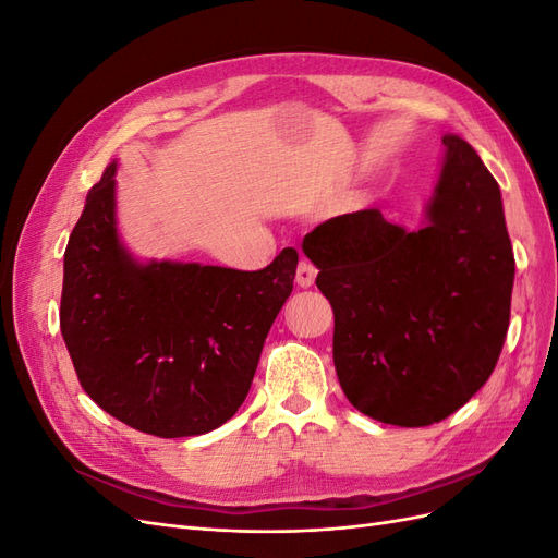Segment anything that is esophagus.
I'll return each instance as SVG.
<instances>
[{"label": "esophagus", "mask_w": 558, "mask_h": 558, "mask_svg": "<svg viewBox=\"0 0 558 558\" xmlns=\"http://www.w3.org/2000/svg\"><path fill=\"white\" fill-rule=\"evenodd\" d=\"M316 275H318V269H316L310 260H300V263H298L295 281H298V286H302V289H310V286H314Z\"/></svg>", "instance_id": "34e87169"}]
</instances>
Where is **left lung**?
<instances>
[{
  "label": "left lung",
  "instance_id": "8db88e82",
  "mask_svg": "<svg viewBox=\"0 0 558 558\" xmlns=\"http://www.w3.org/2000/svg\"><path fill=\"white\" fill-rule=\"evenodd\" d=\"M426 226L379 209L302 240L335 312L332 361L349 402L381 424L447 418L492 377L510 326L514 253L500 189L465 140L445 134Z\"/></svg>",
  "mask_w": 558,
  "mask_h": 558
}]
</instances>
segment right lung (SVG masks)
I'll use <instances>...</instances> for the list:
<instances>
[{"instance_id": "1", "label": "right lung", "mask_w": 558, "mask_h": 558, "mask_svg": "<svg viewBox=\"0 0 558 558\" xmlns=\"http://www.w3.org/2000/svg\"><path fill=\"white\" fill-rule=\"evenodd\" d=\"M111 162L64 251L60 330L99 408L158 437L209 433L240 410L293 291L298 251L258 272L134 260L118 242Z\"/></svg>"}]
</instances>
